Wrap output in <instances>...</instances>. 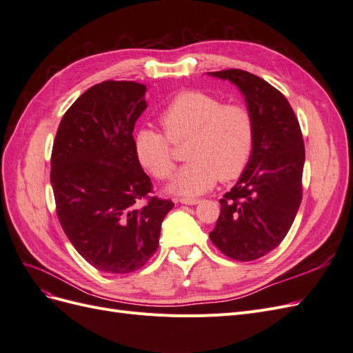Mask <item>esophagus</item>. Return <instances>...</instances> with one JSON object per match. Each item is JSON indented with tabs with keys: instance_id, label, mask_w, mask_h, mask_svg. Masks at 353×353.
I'll return each mask as SVG.
<instances>
[{
	"instance_id": "obj_1",
	"label": "esophagus",
	"mask_w": 353,
	"mask_h": 353,
	"mask_svg": "<svg viewBox=\"0 0 353 353\" xmlns=\"http://www.w3.org/2000/svg\"><path fill=\"white\" fill-rule=\"evenodd\" d=\"M179 203H183V205H188V206H194L197 203H200L199 199H179Z\"/></svg>"
}]
</instances>
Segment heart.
<instances>
[{
    "label": "heart",
    "mask_w": 353,
    "mask_h": 353,
    "mask_svg": "<svg viewBox=\"0 0 353 353\" xmlns=\"http://www.w3.org/2000/svg\"><path fill=\"white\" fill-rule=\"evenodd\" d=\"M165 134L152 128L138 131L135 154L157 179L172 175L175 162L170 143L188 141L185 159L168 191L183 197L208 193L216 181H230L243 174L252 157L254 121L241 104H223L221 99L201 91L179 92L160 113Z\"/></svg>",
    "instance_id": "b5f03b06"
}]
</instances>
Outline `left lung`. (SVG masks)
<instances>
[{"label": "left lung", "instance_id": "obj_1", "mask_svg": "<svg viewBox=\"0 0 353 353\" xmlns=\"http://www.w3.org/2000/svg\"><path fill=\"white\" fill-rule=\"evenodd\" d=\"M208 74L236 85L254 121L252 157L219 200L221 215L209 237L228 258L254 261L279 248L301 206L302 131L284 95L256 74L240 69Z\"/></svg>", "mask_w": 353, "mask_h": 353}]
</instances>
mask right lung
I'll list each match as a JSON object with an SVG mask.
<instances>
[{
    "label": "right lung",
    "mask_w": 353,
    "mask_h": 353,
    "mask_svg": "<svg viewBox=\"0 0 353 353\" xmlns=\"http://www.w3.org/2000/svg\"><path fill=\"white\" fill-rule=\"evenodd\" d=\"M145 91L134 81L94 85L63 116L52 145L50 179L63 231L85 261L109 274L145 265L174 208L148 196L152 181L135 154L132 132L147 109Z\"/></svg>",
    "instance_id": "obj_1"
}]
</instances>
